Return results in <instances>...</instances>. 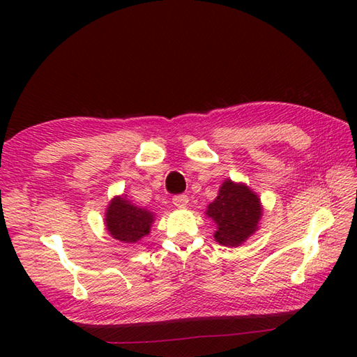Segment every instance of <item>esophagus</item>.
I'll return each instance as SVG.
<instances>
[{
	"label": "esophagus",
	"instance_id": "34e87169",
	"mask_svg": "<svg viewBox=\"0 0 357 357\" xmlns=\"http://www.w3.org/2000/svg\"><path fill=\"white\" fill-rule=\"evenodd\" d=\"M173 206L178 208H185L188 206V198L185 195H178L173 198Z\"/></svg>",
	"mask_w": 357,
	"mask_h": 357
}]
</instances>
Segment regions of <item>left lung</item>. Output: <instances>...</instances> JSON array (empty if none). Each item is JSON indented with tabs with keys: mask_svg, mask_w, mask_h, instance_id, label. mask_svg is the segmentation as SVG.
Here are the masks:
<instances>
[{
	"mask_svg": "<svg viewBox=\"0 0 357 357\" xmlns=\"http://www.w3.org/2000/svg\"><path fill=\"white\" fill-rule=\"evenodd\" d=\"M261 198L245 183L225 179L210 202L206 216L216 225L215 239L224 247H239L259 230Z\"/></svg>",
	"mask_w": 357,
	"mask_h": 357,
	"instance_id": "obj_1",
	"label": "left lung"
}]
</instances>
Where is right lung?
<instances>
[{
	"label": "right lung",
	"mask_w": 357,
	"mask_h": 357,
	"mask_svg": "<svg viewBox=\"0 0 357 357\" xmlns=\"http://www.w3.org/2000/svg\"><path fill=\"white\" fill-rule=\"evenodd\" d=\"M105 230L113 239L124 242V244H135L147 236L155 222V215L147 208H141L127 195L115 196L104 213Z\"/></svg>",
	"instance_id": "add662e5"
}]
</instances>
